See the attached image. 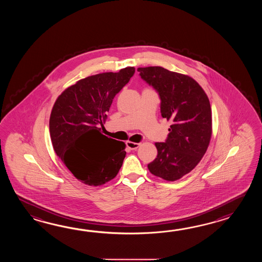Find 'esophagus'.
Segmentation results:
<instances>
[{"mask_svg":"<svg viewBox=\"0 0 262 262\" xmlns=\"http://www.w3.org/2000/svg\"><path fill=\"white\" fill-rule=\"evenodd\" d=\"M139 145H140L139 143H136V142H132V141H127L126 142V146L131 150H137L139 148Z\"/></svg>","mask_w":262,"mask_h":262,"instance_id":"esophagus-1","label":"esophagus"}]
</instances>
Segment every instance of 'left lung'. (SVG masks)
<instances>
[{"mask_svg":"<svg viewBox=\"0 0 262 262\" xmlns=\"http://www.w3.org/2000/svg\"><path fill=\"white\" fill-rule=\"evenodd\" d=\"M140 77L158 92L162 117L171 121L166 142H156L157 156L148 165L151 174L174 182L192 171L212 138V108L195 79L161 67H139Z\"/></svg>","mask_w":262,"mask_h":262,"instance_id":"left-lung-1","label":"left lung"}]
</instances>
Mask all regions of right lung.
Here are the masks:
<instances>
[{"label": "right lung", "instance_id": "obj_1", "mask_svg": "<svg viewBox=\"0 0 262 262\" xmlns=\"http://www.w3.org/2000/svg\"><path fill=\"white\" fill-rule=\"evenodd\" d=\"M135 73H100L79 79L58 96L50 117L53 149L79 182L103 185L117 176L126 155L125 143L101 133L114 96Z\"/></svg>", "mask_w": 262, "mask_h": 262}]
</instances>
